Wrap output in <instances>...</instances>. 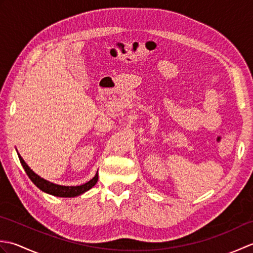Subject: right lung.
Segmentation results:
<instances>
[{
    "label": "right lung",
    "mask_w": 253,
    "mask_h": 253,
    "mask_svg": "<svg viewBox=\"0 0 253 253\" xmlns=\"http://www.w3.org/2000/svg\"><path fill=\"white\" fill-rule=\"evenodd\" d=\"M18 157H19L21 165H23V168L25 169V171L27 173V175H28L29 178L31 179V181L34 182V184L38 188H39L40 190L44 191L46 193H50V195H53V196L64 197V198L76 197V196L82 195V193L89 190L90 188H92L96 184V181H98V173H96L92 179L89 180L88 182H85V184H84V185H80V186L69 187V186H60V185L53 184V182H50L43 178H41L40 176H38L36 173H34L32 169H30L29 166L25 163V161L23 160V158H21L19 154H18Z\"/></svg>",
    "instance_id": "obj_1"
}]
</instances>
